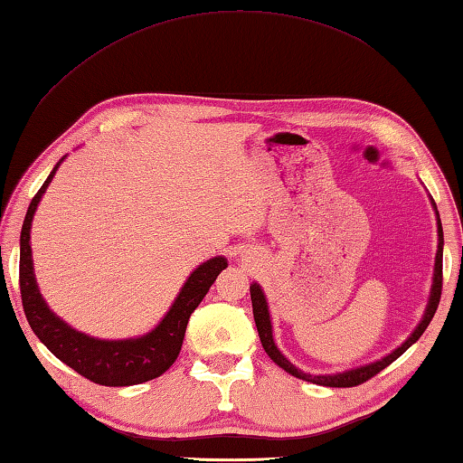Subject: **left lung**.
<instances>
[{"label":"left lung","instance_id":"left-lung-1","mask_svg":"<svg viewBox=\"0 0 463 463\" xmlns=\"http://www.w3.org/2000/svg\"><path fill=\"white\" fill-rule=\"evenodd\" d=\"M436 207V203H433ZM436 213H438V207H436ZM438 235H439V245H438V253H436V273H433V288H431V296H430V304L426 309V316H423L421 324L416 327V332H413L405 342L398 347V350L392 352L390 355H385L383 360L380 362H373L370 365H364V367H357V370H350V372H344V373H335V375H309L304 373L298 367L288 362L281 352L278 350V345L273 344V335H271V322H269V311H268V304H266V298H263V291L260 289L258 284H253L250 288L251 291V306H253V319H256V326H258V334L261 339V345L266 354L271 357L273 362H276L279 367H284V370L291 375L299 377V380H306L311 383H317V385H327V388H354V385H360L367 380H372L373 375L380 373L382 370H385L392 362L398 360V357L408 350L411 344H416L420 335L426 332V327L430 326L433 314H436V309L439 306V298H441V281H443V230H441V223L438 222Z\"/></svg>","mask_w":463,"mask_h":463}]
</instances>
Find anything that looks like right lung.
Listing matches in <instances>:
<instances>
[{"label": "right lung", "instance_id": "obj_1", "mask_svg": "<svg viewBox=\"0 0 463 463\" xmlns=\"http://www.w3.org/2000/svg\"><path fill=\"white\" fill-rule=\"evenodd\" d=\"M47 175L40 192L27 207L25 220L22 225L20 240V291L22 304L27 322H30L33 334L58 360L70 365L73 372L88 377L90 382L109 388H121V385H136L154 380L169 370L175 362L184 344L185 327L190 322L194 309L202 304L207 291H210L215 278L228 268L223 258H213L197 268L185 286L179 291L172 309L162 319L152 334L137 339H121V342H103L93 339L86 334H80L65 326L60 317H55L37 289L33 278L32 248H30V230L35 207L40 203L43 192L50 185L55 169Z\"/></svg>", "mask_w": 463, "mask_h": 463}]
</instances>
